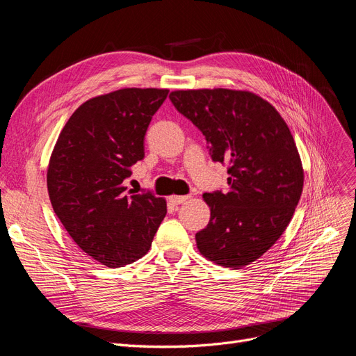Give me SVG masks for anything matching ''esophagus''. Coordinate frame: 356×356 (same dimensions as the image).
<instances>
[{"instance_id": "1", "label": "esophagus", "mask_w": 356, "mask_h": 356, "mask_svg": "<svg viewBox=\"0 0 356 356\" xmlns=\"http://www.w3.org/2000/svg\"><path fill=\"white\" fill-rule=\"evenodd\" d=\"M188 199H189V196H170L168 197V200H170L172 204H181Z\"/></svg>"}]
</instances>
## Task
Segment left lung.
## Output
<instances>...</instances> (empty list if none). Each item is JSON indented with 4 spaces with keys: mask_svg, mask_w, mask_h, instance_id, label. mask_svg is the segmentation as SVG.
<instances>
[{
    "mask_svg": "<svg viewBox=\"0 0 356 356\" xmlns=\"http://www.w3.org/2000/svg\"><path fill=\"white\" fill-rule=\"evenodd\" d=\"M170 101L207 138L213 161L228 163L227 193H204L208 227L199 252L218 266L241 268L283 235L303 191V165L277 109L248 90H173Z\"/></svg>",
    "mask_w": 356,
    "mask_h": 356,
    "instance_id": "left-lung-1",
    "label": "left lung"
}]
</instances>
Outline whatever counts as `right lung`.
<instances>
[{"mask_svg":"<svg viewBox=\"0 0 356 356\" xmlns=\"http://www.w3.org/2000/svg\"><path fill=\"white\" fill-rule=\"evenodd\" d=\"M168 89L124 88L83 102L54 144L47 191L54 213L98 263L117 268L134 263L152 247L167 213L153 193L122 184L144 159V136Z\"/></svg>","mask_w":356,"mask_h":356,"instance_id":"right-lung-1","label":"right lung"}]
</instances>
